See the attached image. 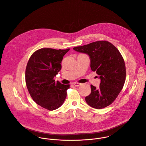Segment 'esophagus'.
<instances>
[{"mask_svg":"<svg viewBox=\"0 0 146 146\" xmlns=\"http://www.w3.org/2000/svg\"><path fill=\"white\" fill-rule=\"evenodd\" d=\"M73 84L75 87H78V86H80L81 84H80V83H78V82H74V83H73Z\"/></svg>","mask_w":146,"mask_h":146,"instance_id":"1","label":"esophagus"}]
</instances>
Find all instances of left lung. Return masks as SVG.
Listing matches in <instances>:
<instances>
[{
  "label": "left lung",
  "instance_id": "8db88e82",
  "mask_svg": "<svg viewBox=\"0 0 146 146\" xmlns=\"http://www.w3.org/2000/svg\"><path fill=\"white\" fill-rule=\"evenodd\" d=\"M73 49L89 56L91 69L100 80L99 88L91 86V93L86 97V102L96 109L109 106L119 95L125 81V65L119 51L108 41H95Z\"/></svg>",
  "mask_w": 146,
  "mask_h": 146
}]
</instances>
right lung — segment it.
<instances>
[{"instance_id": "add662e5", "label": "right lung", "mask_w": 146, "mask_h": 146, "mask_svg": "<svg viewBox=\"0 0 146 146\" xmlns=\"http://www.w3.org/2000/svg\"><path fill=\"white\" fill-rule=\"evenodd\" d=\"M48 48L35 51L29 58L25 71L28 90L33 100L42 108L54 110L64 103L70 85L54 80L61 69V62L69 51Z\"/></svg>"}]
</instances>
